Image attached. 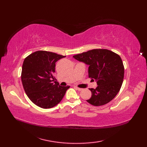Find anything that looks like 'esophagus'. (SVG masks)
Listing matches in <instances>:
<instances>
[{"label": "esophagus", "mask_w": 147, "mask_h": 147, "mask_svg": "<svg viewBox=\"0 0 147 147\" xmlns=\"http://www.w3.org/2000/svg\"><path fill=\"white\" fill-rule=\"evenodd\" d=\"M75 88H76L77 90H78V91H82L83 89H82V88H78V87H77V86H75Z\"/></svg>", "instance_id": "1"}]
</instances>
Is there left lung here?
Listing matches in <instances>:
<instances>
[{
    "mask_svg": "<svg viewBox=\"0 0 147 147\" xmlns=\"http://www.w3.org/2000/svg\"><path fill=\"white\" fill-rule=\"evenodd\" d=\"M75 59L89 65V77L97 86L90 88L91 97L86 101L94 106L109 103L117 95L122 86L124 68L118 54L107 49H94L73 56Z\"/></svg>",
    "mask_w": 147,
    "mask_h": 147,
    "instance_id": "obj_1",
    "label": "left lung"
}]
</instances>
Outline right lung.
<instances>
[{
	"label": "right lung",
	"instance_id": "obj_1",
	"mask_svg": "<svg viewBox=\"0 0 147 147\" xmlns=\"http://www.w3.org/2000/svg\"><path fill=\"white\" fill-rule=\"evenodd\" d=\"M65 57L55 53L37 51L24 60L21 81L25 92L34 104L50 109L63 99L69 86H61L54 82L56 63Z\"/></svg>",
	"mask_w": 147,
	"mask_h": 147
}]
</instances>
